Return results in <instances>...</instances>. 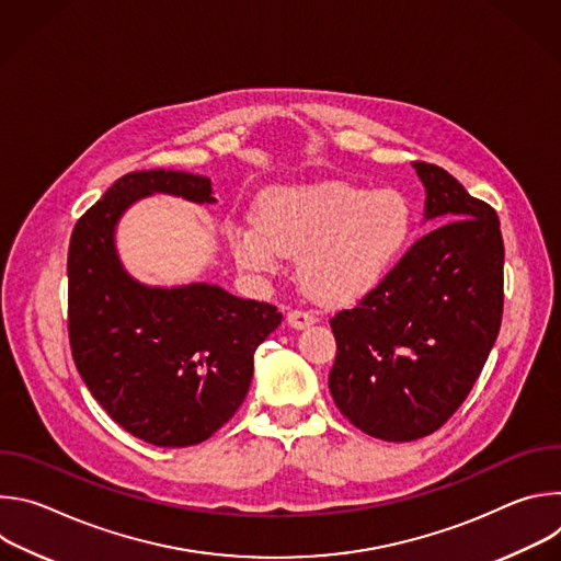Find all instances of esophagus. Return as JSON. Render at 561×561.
I'll return each mask as SVG.
<instances>
[{"instance_id":"obj_1","label":"esophagus","mask_w":561,"mask_h":561,"mask_svg":"<svg viewBox=\"0 0 561 561\" xmlns=\"http://www.w3.org/2000/svg\"><path fill=\"white\" fill-rule=\"evenodd\" d=\"M286 322H288L293 329L301 331V329H308V327L314 324V317H312V312H308V310H290V312L286 314Z\"/></svg>"}]
</instances>
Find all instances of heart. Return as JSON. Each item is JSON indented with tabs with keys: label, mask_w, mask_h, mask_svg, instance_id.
I'll return each mask as SVG.
<instances>
[{
	"label": "heart",
	"mask_w": 561,
	"mask_h": 561,
	"mask_svg": "<svg viewBox=\"0 0 561 561\" xmlns=\"http://www.w3.org/2000/svg\"><path fill=\"white\" fill-rule=\"evenodd\" d=\"M413 206L394 188L329 180L284 186L260 202V219L228 226L234 260L273 273L284 255H299L304 288L322 301H348L375 288L404 253Z\"/></svg>",
	"instance_id": "obj_1"
}]
</instances>
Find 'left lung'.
<instances>
[{
	"label": "left lung",
	"instance_id": "1",
	"mask_svg": "<svg viewBox=\"0 0 561 561\" xmlns=\"http://www.w3.org/2000/svg\"><path fill=\"white\" fill-rule=\"evenodd\" d=\"M413 169L426 188L424 219L442 226L331 319V394L353 426L383 442H413L448 422L489 359L504 308L497 213L444 169Z\"/></svg>",
	"mask_w": 561,
	"mask_h": 561
}]
</instances>
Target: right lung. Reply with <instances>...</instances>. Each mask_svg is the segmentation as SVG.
Segmentation results:
<instances>
[{
  "label": "right lung",
  "mask_w": 561,
  "mask_h": 561,
  "mask_svg": "<svg viewBox=\"0 0 561 561\" xmlns=\"http://www.w3.org/2000/svg\"><path fill=\"white\" fill-rule=\"evenodd\" d=\"M154 193L215 202L202 175L157 169L119 178L70 234L68 337L79 375L124 431L184 448L208 439L242 407L253 355L282 312L215 284L162 288L128 275L115 228Z\"/></svg>",
  "instance_id": "1"
}]
</instances>
